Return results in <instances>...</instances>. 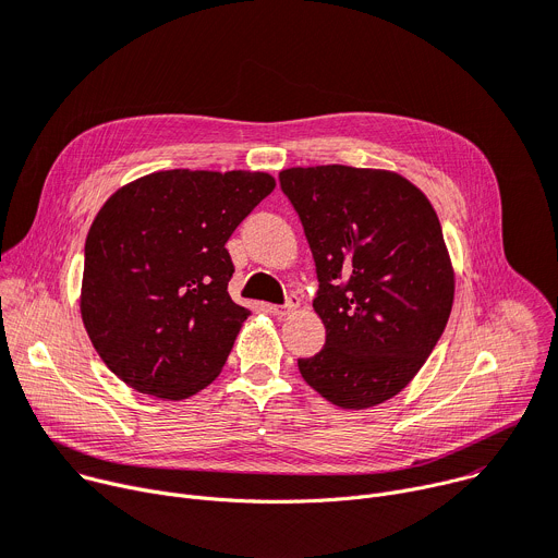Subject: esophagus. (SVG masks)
Segmentation results:
<instances>
[{
  "label": "esophagus",
  "mask_w": 558,
  "mask_h": 558,
  "mask_svg": "<svg viewBox=\"0 0 558 558\" xmlns=\"http://www.w3.org/2000/svg\"><path fill=\"white\" fill-rule=\"evenodd\" d=\"M295 310H299V299H295V295H289V301L284 305H267V312L274 316H287Z\"/></svg>",
  "instance_id": "esophagus-1"
}]
</instances>
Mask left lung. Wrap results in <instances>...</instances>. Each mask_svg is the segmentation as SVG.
Masks as SVG:
<instances>
[{
	"label": "left lung",
	"instance_id": "obj_1",
	"mask_svg": "<svg viewBox=\"0 0 558 558\" xmlns=\"http://www.w3.org/2000/svg\"><path fill=\"white\" fill-rule=\"evenodd\" d=\"M299 213L318 291L325 348L299 359L303 379L352 411L401 392L451 316L456 276L437 213L397 172L316 166L280 172Z\"/></svg>",
	"mask_w": 558,
	"mask_h": 558
}]
</instances>
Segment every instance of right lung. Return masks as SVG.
I'll use <instances>...</instances> for the list:
<instances>
[{"instance_id":"right-lung-1","label":"right lung","mask_w":558,"mask_h":558,"mask_svg":"<svg viewBox=\"0 0 558 558\" xmlns=\"http://www.w3.org/2000/svg\"><path fill=\"white\" fill-rule=\"evenodd\" d=\"M274 189L267 172L163 170L102 204L85 242L81 314L121 381L179 401L217 379L251 314L229 295L227 242Z\"/></svg>"}]
</instances>
